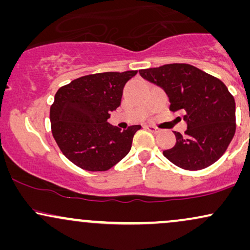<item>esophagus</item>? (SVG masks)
<instances>
[{
    "label": "esophagus",
    "instance_id": "1",
    "mask_svg": "<svg viewBox=\"0 0 250 250\" xmlns=\"http://www.w3.org/2000/svg\"><path fill=\"white\" fill-rule=\"evenodd\" d=\"M146 129H148V130L151 131V133H156L157 131V128L154 127V125H146Z\"/></svg>",
    "mask_w": 250,
    "mask_h": 250
}]
</instances>
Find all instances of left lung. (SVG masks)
Returning a JSON list of instances; mask_svg holds the SVG:
<instances>
[{"label": "left lung", "mask_w": 250, "mask_h": 250, "mask_svg": "<svg viewBox=\"0 0 250 250\" xmlns=\"http://www.w3.org/2000/svg\"><path fill=\"white\" fill-rule=\"evenodd\" d=\"M143 79L165 89L170 110L185 111V135L175 131L176 143L163 155L177 167L200 170L215 163L233 140L235 100L221 80L187 63L141 69Z\"/></svg>", "instance_id": "left-lung-1"}]
</instances>
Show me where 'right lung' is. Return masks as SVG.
<instances>
[{
    "mask_svg": "<svg viewBox=\"0 0 250 250\" xmlns=\"http://www.w3.org/2000/svg\"><path fill=\"white\" fill-rule=\"evenodd\" d=\"M136 74V70L90 74L57 90L50 107L51 133L63 155L77 167L105 171L129 153L141 125L122 131L108 119L121 104L125 84Z\"/></svg>",
    "mask_w": 250,
    "mask_h": 250,
    "instance_id": "obj_1",
    "label": "right lung"
}]
</instances>
